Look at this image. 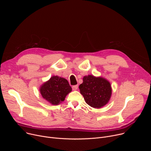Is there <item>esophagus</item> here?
Wrapping results in <instances>:
<instances>
[{
    "instance_id": "esophagus-1",
    "label": "esophagus",
    "mask_w": 151,
    "mask_h": 151,
    "mask_svg": "<svg viewBox=\"0 0 151 151\" xmlns=\"http://www.w3.org/2000/svg\"><path fill=\"white\" fill-rule=\"evenodd\" d=\"M78 85L72 86V89H73V91H75V90H76L78 89Z\"/></svg>"
}]
</instances>
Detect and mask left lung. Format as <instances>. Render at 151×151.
I'll return each mask as SVG.
<instances>
[{"mask_svg": "<svg viewBox=\"0 0 151 151\" xmlns=\"http://www.w3.org/2000/svg\"><path fill=\"white\" fill-rule=\"evenodd\" d=\"M79 88L85 102L96 109L107 104L112 96L110 82L101 76L91 75L84 76L83 82L79 86Z\"/></svg>", "mask_w": 151, "mask_h": 151, "instance_id": "8db88e82", "label": "left lung"}]
</instances>
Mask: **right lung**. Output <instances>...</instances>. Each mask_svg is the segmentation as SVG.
I'll return each instance as SVG.
<instances>
[{"label":"right lung","instance_id":"1","mask_svg":"<svg viewBox=\"0 0 151 151\" xmlns=\"http://www.w3.org/2000/svg\"><path fill=\"white\" fill-rule=\"evenodd\" d=\"M39 91L42 97L48 103L58 105L65 100L66 96L72 91V88L65 78L52 76L40 85Z\"/></svg>","mask_w":151,"mask_h":151}]
</instances>
